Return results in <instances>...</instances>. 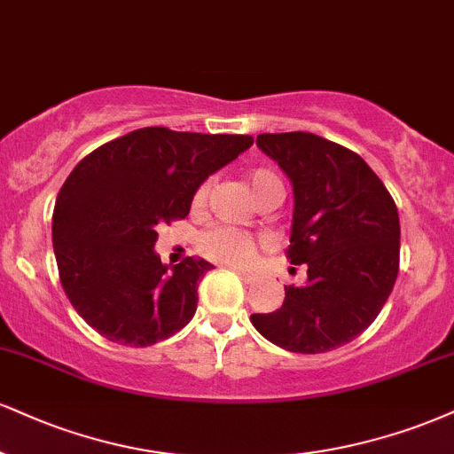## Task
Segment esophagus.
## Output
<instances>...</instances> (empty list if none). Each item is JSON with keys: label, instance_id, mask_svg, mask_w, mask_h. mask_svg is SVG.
<instances>
[{"label": "esophagus", "instance_id": "34e87169", "mask_svg": "<svg viewBox=\"0 0 454 454\" xmlns=\"http://www.w3.org/2000/svg\"><path fill=\"white\" fill-rule=\"evenodd\" d=\"M237 275L241 277V279H243L245 283H254V281H255V275H254V272H249V270H241V269H237Z\"/></svg>", "mask_w": 454, "mask_h": 454}]
</instances>
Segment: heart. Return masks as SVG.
<instances>
[{
    "mask_svg": "<svg viewBox=\"0 0 454 454\" xmlns=\"http://www.w3.org/2000/svg\"><path fill=\"white\" fill-rule=\"evenodd\" d=\"M251 190L254 194H258L262 188L272 182H279L270 171L264 168H255L247 175ZM209 194V182L200 184L199 190L194 194V207H203ZM199 249L205 258L213 262H220L226 266H241L245 262H249L258 251V243L254 237L245 234L241 231H234V228H213V231L205 232L199 239Z\"/></svg>",
    "mask_w": 454,
    "mask_h": 454,
    "instance_id": "heart-1",
    "label": "heart"
}]
</instances>
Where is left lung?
Segmentation results:
<instances>
[{"label":"left lung","instance_id":"1","mask_svg":"<svg viewBox=\"0 0 454 454\" xmlns=\"http://www.w3.org/2000/svg\"><path fill=\"white\" fill-rule=\"evenodd\" d=\"M294 190L287 260L307 283L287 286L281 309L251 315L272 345L292 353L338 348L376 319L400 269V215L362 156L319 135H258Z\"/></svg>","mask_w":454,"mask_h":454}]
</instances>
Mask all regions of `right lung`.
Listing matches in <instances>:
<instances>
[{
  "label": "right lung",
  "mask_w": 454,
  "mask_h": 454,
  "mask_svg": "<svg viewBox=\"0 0 454 454\" xmlns=\"http://www.w3.org/2000/svg\"><path fill=\"white\" fill-rule=\"evenodd\" d=\"M254 144L249 135L133 130L97 147L65 179L52 247L71 307L107 340L150 347L190 324L213 264L167 266L158 226L182 220L199 185Z\"/></svg>",
  "instance_id": "add662e5"
}]
</instances>
